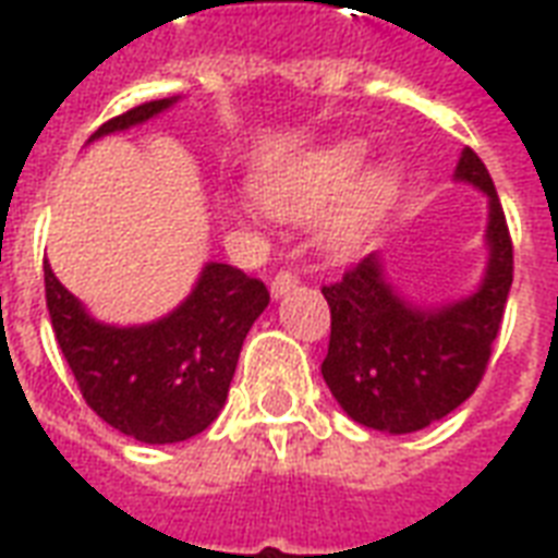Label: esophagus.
I'll list each match as a JSON object with an SVG mask.
<instances>
[{
	"instance_id": "esophagus-1",
	"label": "esophagus",
	"mask_w": 558,
	"mask_h": 558,
	"mask_svg": "<svg viewBox=\"0 0 558 558\" xmlns=\"http://www.w3.org/2000/svg\"><path fill=\"white\" fill-rule=\"evenodd\" d=\"M295 287H298L295 275H292V271H280V275H275V280H271L269 292H271V298L278 301V298L289 295V292H292Z\"/></svg>"
}]
</instances>
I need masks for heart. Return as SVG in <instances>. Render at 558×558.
Here are the masks:
<instances>
[{
	"instance_id": "obj_1",
	"label": "heart",
	"mask_w": 558,
	"mask_h": 558,
	"mask_svg": "<svg viewBox=\"0 0 558 558\" xmlns=\"http://www.w3.org/2000/svg\"><path fill=\"white\" fill-rule=\"evenodd\" d=\"M365 142H327L254 173L252 193L219 199V210L236 226H254L269 214L280 222L304 226L318 219V252L344 260L362 248L397 205L402 170L381 159L365 165Z\"/></svg>"
}]
</instances>
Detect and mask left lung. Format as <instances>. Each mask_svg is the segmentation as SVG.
<instances>
[{"mask_svg": "<svg viewBox=\"0 0 558 558\" xmlns=\"http://www.w3.org/2000/svg\"><path fill=\"white\" fill-rule=\"evenodd\" d=\"M454 182L486 196V266L472 292L437 304L414 301L393 283L379 252L324 289L332 315L324 381L341 411L373 432H420L466 402L501 327L512 287L504 208L489 170L469 147L460 150Z\"/></svg>", "mask_w": 558, "mask_h": 558, "instance_id": "left-lung-1", "label": "left lung"}]
</instances>
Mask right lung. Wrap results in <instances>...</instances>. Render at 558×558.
I'll return each mask as SVG.
<instances>
[{
    "label": "right lung",
    "mask_w": 558,
    "mask_h": 558,
    "mask_svg": "<svg viewBox=\"0 0 558 558\" xmlns=\"http://www.w3.org/2000/svg\"><path fill=\"white\" fill-rule=\"evenodd\" d=\"M179 95L150 100L112 118L92 135L124 133L170 107ZM46 271V304L57 344L86 405L126 437L150 446L191 440L219 416L252 324L269 306L260 280L208 260L187 298L147 324H109Z\"/></svg>",
    "instance_id": "obj_1"
}]
</instances>
